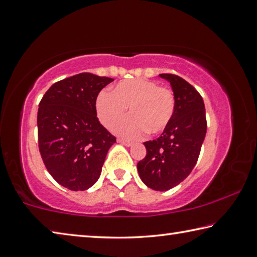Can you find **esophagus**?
Masks as SVG:
<instances>
[{
	"instance_id": "34e87169",
	"label": "esophagus",
	"mask_w": 257,
	"mask_h": 257,
	"mask_svg": "<svg viewBox=\"0 0 257 257\" xmlns=\"http://www.w3.org/2000/svg\"><path fill=\"white\" fill-rule=\"evenodd\" d=\"M118 142L120 143V144H122V145L127 146V147H129V146H132V145H133V143H132V142L125 141V139H122V138H118Z\"/></svg>"
}]
</instances>
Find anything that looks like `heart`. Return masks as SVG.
<instances>
[{"label":"heart","mask_w":257,"mask_h":257,"mask_svg":"<svg viewBox=\"0 0 257 257\" xmlns=\"http://www.w3.org/2000/svg\"><path fill=\"white\" fill-rule=\"evenodd\" d=\"M175 104L170 89L160 87L156 81L137 78L120 81L112 93H99L95 106L99 121L107 128L129 107L132 114L119 121L114 132L128 139H138L146 132H163L172 118Z\"/></svg>","instance_id":"obj_1"}]
</instances>
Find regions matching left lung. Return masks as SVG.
<instances>
[{"mask_svg":"<svg viewBox=\"0 0 257 257\" xmlns=\"http://www.w3.org/2000/svg\"><path fill=\"white\" fill-rule=\"evenodd\" d=\"M160 77L172 87L175 112L161 136L144 143L146 156L137 170L147 187L165 191L184 181L196 164L206 135V115L201 94L189 82L171 73Z\"/></svg>","mask_w":257,"mask_h":257,"instance_id":"obj_1","label":"left lung"}]
</instances>
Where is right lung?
Wrapping results in <instances>:
<instances>
[{
  "label": "right lung",
  "mask_w": 257,
  "mask_h": 257,
  "mask_svg": "<svg viewBox=\"0 0 257 257\" xmlns=\"http://www.w3.org/2000/svg\"><path fill=\"white\" fill-rule=\"evenodd\" d=\"M114 79L89 72L52 85L37 113L38 147L47 171L70 190H86L98 180L115 137L97 119V95Z\"/></svg>",
  "instance_id": "1"
}]
</instances>
